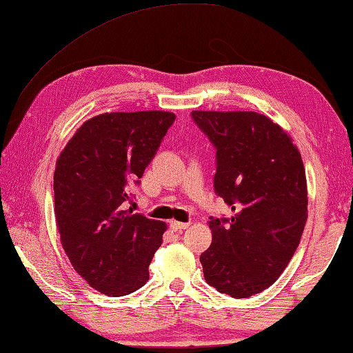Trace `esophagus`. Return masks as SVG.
Here are the masks:
<instances>
[{
    "mask_svg": "<svg viewBox=\"0 0 353 353\" xmlns=\"http://www.w3.org/2000/svg\"><path fill=\"white\" fill-rule=\"evenodd\" d=\"M188 225H190V223H182V221H176V220H172L170 223L172 231H183V229L188 228Z\"/></svg>",
    "mask_w": 353,
    "mask_h": 353,
    "instance_id": "obj_1",
    "label": "esophagus"
}]
</instances>
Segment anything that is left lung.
I'll return each instance as SVG.
<instances>
[{
    "mask_svg": "<svg viewBox=\"0 0 353 353\" xmlns=\"http://www.w3.org/2000/svg\"><path fill=\"white\" fill-rule=\"evenodd\" d=\"M216 150L214 187L232 216H210L201 254L205 281L248 299L270 288L292 259L307 216L301 155L288 133L254 111H192Z\"/></svg>",
    "mask_w": 353,
    "mask_h": 353,
    "instance_id": "left-lung-1",
    "label": "left lung"
}]
</instances>
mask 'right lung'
<instances>
[{"label": "right lung", "mask_w": 353, "mask_h": 353, "mask_svg": "<svg viewBox=\"0 0 353 353\" xmlns=\"http://www.w3.org/2000/svg\"><path fill=\"white\" fill-rule=\"evenodd\" d=\"M174 121L168 111L96 116L78 128L56 161L61 242L78 275L99 292L122 297L149 279L166 225L133 214L127 201Z\"/></svg>", "instance_id": "obj_1"}]
</instances>
